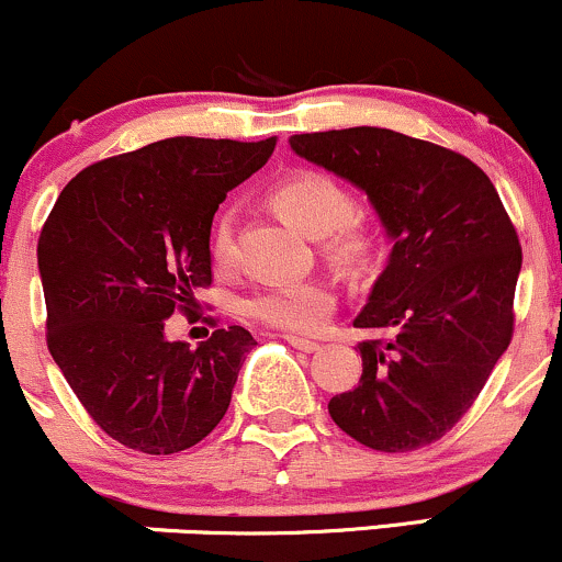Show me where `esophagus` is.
<instances>
[{
  "label": "esophagus",
  "instance_id": "esophagus-1",
  "mask_svg": "<svg viewBox=\"0 0 562 562\" xmlns=\"http://www.w3.org/2000/svg\"><path fill=\"white\" fill-rule=\"evenodd\" d=\"M286 342L302 352H315L321 348L318 342H313V339H305V337H297V334H286Z\"/></svg>",
  "mask_w": 562,
  "mask_h": 562
}]
</instances>
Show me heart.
<instances>
[{
	"label": "heart",
	"mask_w": 562,
	"mask_h": 562,
	"mask_svg": "<svg viewBox=\"0 0 562 562\" xmlns=\"http://www.w3.org/2000/svg\"><path fill=\"white\" fill-rule=\"evenodd\" d=\"M270 201L283 217L292 220L307 236H324V249L342 268H363L380 249V231L363 214L352 212L348 188L321 169H294L270 188ZM214 268L233 262V214L214 217L206 238ZM249 318L270 329L313 334L329 321L334 294L324 281L297 279L257 289L244 305Z\"/></svg>",
	"instance_id": "heart-1"
}]
</instances>
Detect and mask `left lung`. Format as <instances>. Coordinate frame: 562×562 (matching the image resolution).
Masks as SVG:
<instances>
[{
  "instance_id": "obj_1",
  "label": "left lung",
  "mask_w": 562,
  "mask_h": 562,
  "mask_svg": "<svg viewBox=\"0 0 562 562\" xmlns=\"http://www.w3.org/2000/svg\"><path fill=\"white\" fill-rule=\"evenodd\" d=\"M294 154L366 191L393 238L352 326L361 380L329 414L374 451H414L468 414L507 350L522 251L494 182L457 150L380 127L294 135Z\"/></svg>"
}]
</instances>
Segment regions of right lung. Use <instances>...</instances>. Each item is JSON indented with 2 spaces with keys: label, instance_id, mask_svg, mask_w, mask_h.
Listing matches in <instances>:
<instances>
[{
  "label": "right lung",
  "instance_id": "right-lung-1",
  "mask_svg": "<svg viewBox=\"0 0 562 562\" xmlns=\"http://www.w3.org/2000/svg\"><path fill=\"white\" fill-rule=\"evenodd\" d=\"M273 148L276 137L143 145L81 169L44 223L49 356L94 425L127 449L186 451L228 412L255 337L228 326L191 350L169 342L164 324L196 313L212 283L214 212Z\"/></svg>",
  "mask_w": 562,
  "mask_h": 562
}]
</instances>
